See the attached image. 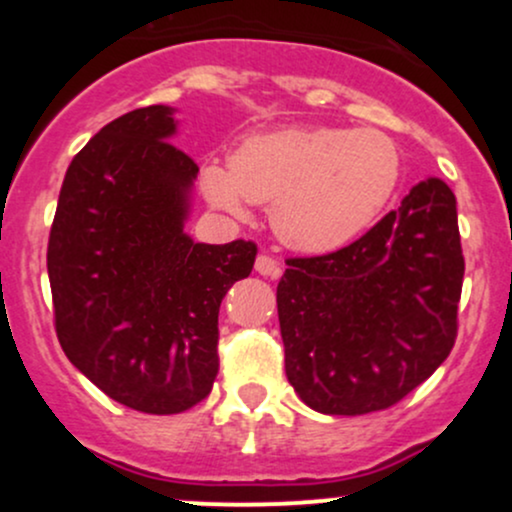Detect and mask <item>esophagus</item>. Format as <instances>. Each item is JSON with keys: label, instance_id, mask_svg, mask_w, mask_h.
Segmentation results:
<instances>
[{"label": "esophagus", "instance_id": "obj_1", "mask_svg": "<svg viewBox=\"0 0 512 512\" xmlns=\"http://www.w3.org/2000/svg\"><path fill=\"white\" fill-rule=\"evenodd\" d=\"M255 269H257V274L269 276V279H279V274H281L279 262H276L272 255H260V257H257Z\"/></svg>", "mask_w": 512, "mask_h": 512}]
</instances>
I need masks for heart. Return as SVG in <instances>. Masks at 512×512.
<instances>
[{
    "instance_id": "1",
    "label": "heart",
    "mask_w": 512,
    "mask_h": 512,
    "mask_svg": "<svg viewBox=\"0 0 512 512\" xmlns=\"http://www.w3.org/2000/svg\"><path fill=\"white\" fill-rule=\"evenodd\" d=\"M402 178V154L380 129L284 127L245 137L228 170L209 163L202 190L214 207L272 204L276 236L303 252L349 245L383 214Z\"/></svg>"
}]
</instances>
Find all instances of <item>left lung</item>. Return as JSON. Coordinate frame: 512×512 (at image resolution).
I'll list each match as a JSON object with an SVG mask.
<instances>
[{
    "instance_id": "1",
    "label": "left lung",
    "mask_w": 512,
    "mask_h": 512,
    "mask_svg": "<svg viewBox=\"0 0 512 512\" xmlns=\"http://www.w3.org/2000/svg\"><path fill=\"white\" fill-rule=\"evenodd\" d=\"M286 264L276 286L286 378L310 409H390L450 356L464 257L443 180L419 182L346 248Z\"/></svg>"
}]
</instances>
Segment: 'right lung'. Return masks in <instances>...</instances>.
Masks as SVG:
<instances>
[{"label": "right lung", "instance_id": "1", "mask_svg": "<svg viewBox=\"0 0 512 512\" xmlns=\"http://www.w3.org/2000/svg\"><path fill=\"white\" fill-rule=\"evenodd\" d=\"M166 105L117 117L74 156L48 240L62 351L115 402L180 414L219 373V308L257 245L182 233L199 166L168 142Z\"/></svg>", "mask_w": 512, "mask_h": 512}]
</instances>
